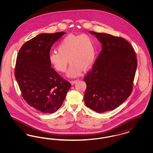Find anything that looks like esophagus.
Instances as JSON below:
<instances>
[{
  "label": "esophagus",
  "instance_id": "obj_1",
  "mask_svg": "<svg viewBox=\"0 0 153 153\" xmlns=\"http://www.w3.org/2000/svg\"><path fill=\"white\" fill-rule=\"evenodd\" d=\"M78 81H79L78 79L75 80H71V84H72V85H73V84H74L75 83H76Z\"/></svg>",
  "mask_w": 153,
  "mask_h": 153
}]
</instances>
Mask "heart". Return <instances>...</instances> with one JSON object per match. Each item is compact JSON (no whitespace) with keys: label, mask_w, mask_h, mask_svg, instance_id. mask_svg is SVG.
I'll list each match as a JSON object with an SVG mask.
<instances>
[{"label":"heart","mask_w":153,"mask_h":153,"mask_svg":"<svg viewBox=\"0 0 153 153\" xmlns=\"http://www.w3.org/2000/svg\"><path fill=\"white\" fill-rule=\"evenodd\" d=\"M57 52H51L49 61L58 72H65L68 59L71 62L67 75L75 77L81 74L83 69H88L96 57V46L94 38L88 34H70L64 37L57 46Z\"/></svg>","instance_id":"1"}]
</instances>
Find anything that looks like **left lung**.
<instances>
[{"label": "left lung", "mask_w": 153, "mask_h": 153, "mask_svg": "<svg viewBox=\"0 0 153 153\" xmlns=\"http://www.w3.org/2000/svg\"><path fill=\"white\" fill-rule=\"evenodd\" d=\"M102 44L92 69L85 76V105L98 113L117 108L131 95L137 59L130 44L122 37L89 31Z\"/></svg>", "instance_id": "1"}]
</instances>
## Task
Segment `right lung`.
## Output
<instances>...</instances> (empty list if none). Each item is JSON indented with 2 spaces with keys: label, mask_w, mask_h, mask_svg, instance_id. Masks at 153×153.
<instances>
[{
  "label": "right lung",
  "mask_w": 153,
  "mask_h": 153,
  "mask_svg": "<svg viewBox=\"0 0 153 153\" xmlns=\"http://www.w3.org/2000/svg\"><path fill=\"white\" fill-rule=\"evenodd\" d=\"M65 34H40L22 45L16 58L15 76L22 97L30 106L43 113L57 111L71 87L49 61L52 45Z\"/></svg>",
  "instance_id": "right-lung-1"
}]
</instances>
